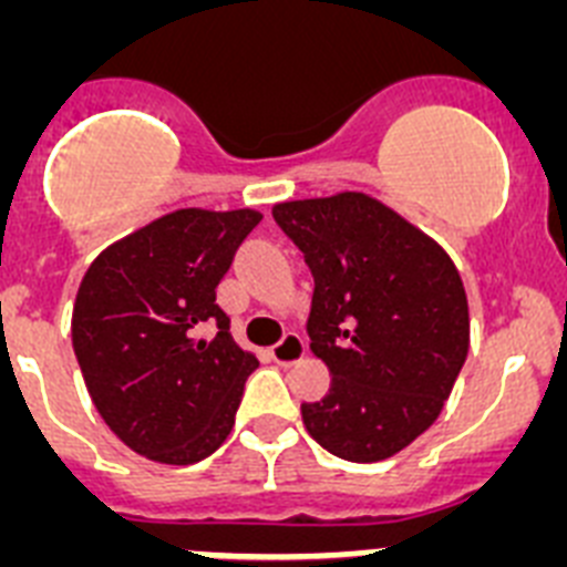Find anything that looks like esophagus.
<instances>
[{
	"label": "esophagus",
	"instance_id": "esophagus-1",
	"mask_svg": "<svg viewBox=\"0 0 567 567\" xmlns=\"http://www.w3.org/2000/svg\"><path fill=\"white\" fill-rule=\"evenodd\" d=\"M303 354H307V343L298 332H287L280 338V343L272 346V360L280 365L298 363V360H303Z\"/></svg>",
	"mask_w": 567,
	"mask_h": 567
}]
</instances>
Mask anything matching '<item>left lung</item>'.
Masks as SVG:
<instances>
[{
	"mask_svg": "<svg viewBox=\"0 0 567 567\" xmlns=\"http://www.w3.org/2000/svg\"><path fill=\"white\" fill-rule=\"evenodd\" d=\"M312 269L309 349L332 385L303 403L329 454L378 463L440 417L468 354V300L437 240L365 193L272 207Z\"/></svg>",
	"mask_w": 567,
	"mask_h": 567,
	"instance_id": "8db88e82",
	"label": "left lung"
}]
</instances>
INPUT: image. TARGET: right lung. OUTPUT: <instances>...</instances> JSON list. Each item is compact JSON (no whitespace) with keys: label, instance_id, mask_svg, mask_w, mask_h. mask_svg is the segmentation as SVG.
Segmentation results:
<instances>
[{"label":"right lung","instance_id":"obj_1","mask_svg":"<svg viewBox=\"0 0 567 567\" xmlns=\"http://www.w3.org/2000/svg\"><path fill=\"white\" fill-rule=\"evenodd\" d=\"M258 221L255 209H175L115 240L84 272L73 352L93 405L135 454L189 465L233 432L258 358L233 340L215 292Z\"/></svg>","mask_w":567,"mask_h":567}]
</instances>
